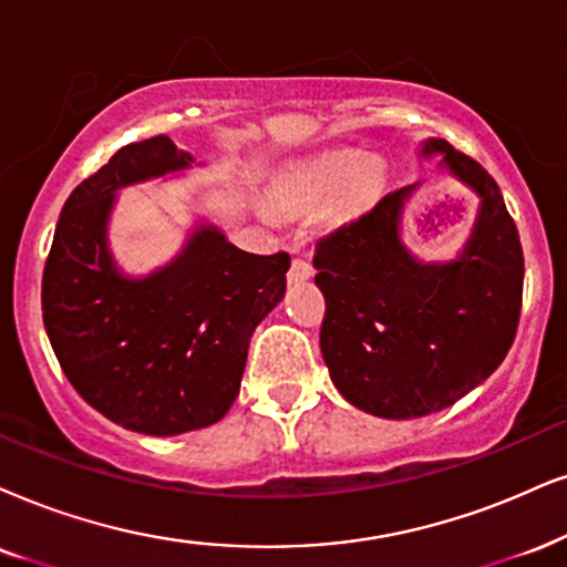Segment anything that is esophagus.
I'll return each mask as SVG.
<instances>
[{
    "instance_id": "obj_1",
    "label": "esophagus",
    "mask_w": 567,
    "mask_h": 567,
    "mask_svg": "<svg viewBox=\"0 0 567 567\" xmlns=\"http://www.w3.org/2000/svg\"><path fill=\"white\" fill-rule=\"evenodd\" d=\"M313 277V267L308 264L306 259H292V267H290V279H296V282H303V279Z\"/></svg>"
}]
</instances>
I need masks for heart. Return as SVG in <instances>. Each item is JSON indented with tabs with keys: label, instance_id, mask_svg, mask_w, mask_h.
Returning <instances> with one entry per match:
<instances>
[{
	"label": "heart",
	"instance_id": "obj_1",
	"mask_svg": "<svg viewBox=\"0 0 567 567\" xmlns=\"http://www.w3.org/2000/svg\"><path fill=\"white\" fill-rule=\"evenodd\" d=\"M384 185V162L348 148L298 164L271 185L269 200L282 214H308L324 206V217L332 225H346L374 209Z\"/></svg>",
	"mask_w": 567,
	"mask_h": 567
}]
</instances>
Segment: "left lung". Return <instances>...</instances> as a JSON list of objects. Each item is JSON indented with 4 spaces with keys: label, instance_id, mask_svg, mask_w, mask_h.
<instances>
[{
    "label": "left lung",
    "instance_id": "obj_1",
    "mask_svg": "<svg viewBox=\"0 0 567 567\" xmlns=\"http://www.w3.org/2000/svg\"><path fill=\"white\" fill-rule=\"evenodd\" d=\"M434 154L478 196L474 230L453 261H419L400 238L419 183L386 193L313 254L329 377L350 405L379 419H419L468 395L503 363L520 319L523 248L499 185L447 141H424L421 156Z\"/></svg>",
    "mask_w": 567,
    "mask_h": 567
}]
</instances>
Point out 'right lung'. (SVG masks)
Masks as SVG:
<instances>
[{"label":"right lung","mask_w":567,"mask_h":567,"mask_svg":"<svg viewBox=\"0 0 567 567\" xmlns=\"http://www.w3.org/2000/svg\"><path fill=\"white\" fill-rule=\"evenodd\" d=\"M167 135L123 146L64 200L41 282L56 361L91 408L138 434L217 424L240 392L248 342L285 296L290 256L246 254L198 225L167 267L127 277L106 227L125 185L188 169Z\"/></svg>","instance_id":"add662e5"}]
</instances>
